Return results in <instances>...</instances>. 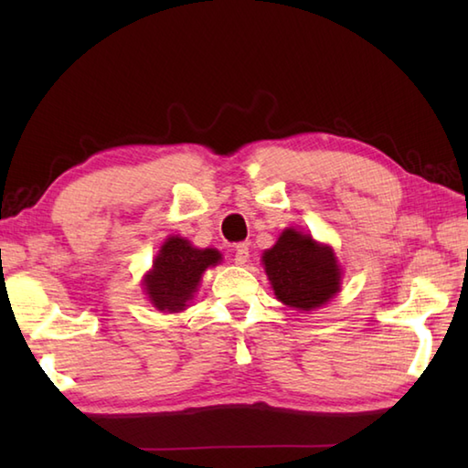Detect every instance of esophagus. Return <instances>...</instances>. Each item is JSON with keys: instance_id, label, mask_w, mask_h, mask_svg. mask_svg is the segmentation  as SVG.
Masks as SVG:
<instances>
[{"instance_id": "obj_1", "label": "esophagus", "mask_w": 468, "mask_h": 468, "mask_svg": "<svg viewBox=\"0 0 468 468\" xmlns=\"http://www.w3.org/2000/svg\"><path fill=\"white\" fill-rule=\"evenodd\" d=\"M237 265H245L247 261H250V245L247 243H239L235 247V260H233Z\"/></svg>"}]
</instances>
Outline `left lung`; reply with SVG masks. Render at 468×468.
Masks as SVG:
<instances>
[{
	"instance_id": "1",
	"label": "left lung",
	"mask_w": 468,
	"mask_h": 468,
	"mask_svg": "<svg viewBox=\"0 0 468 468\" xmlns=\"http://www.w3.org/2000/svg\"><path fill=\"white\" fill-rule=\"evenodd\" d=\"M263 263L277 300L297 310H315L340 290L334 251L295 229H285Z\"/></svg>"
}]
</instances>
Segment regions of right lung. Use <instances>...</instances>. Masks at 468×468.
Returning a JSON list of instances; mask_svg holds the SVG:
<instances>
[{"instance_id": "right-lung-1", "label": "right lung", "mask_w": 468, "mask_h": 468, "mask_svg": "<svg viewBox=\"0 0 468 468\" xmlns=\"http://www.w3.org/2000/svg\"><path fill=\"white\" fill-rule=\"evenodd\" d=\"M221 260L215 250H195L181 237H168L146 275L144 290L151 303L161 312H181L193 300L201 275Z\"/></svg>"}]
</instances>
